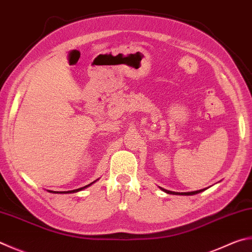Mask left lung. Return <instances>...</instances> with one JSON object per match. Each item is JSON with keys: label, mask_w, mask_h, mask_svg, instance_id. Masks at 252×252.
Masks as SVG:
<instances>
[{"label": "left lung", "mask_w": 252, "mask_h": 252, "mask_svg": "<svg viewBox=\"0 0 252 252\" xmlns=\"http://www.w3.org/2000/svg\"><path fill=\"white\" fill-rule=\"evenodd\" d=\"M162 190L165 191L167 194H175V195H195V194H198L200 191H203L204 189H200V190H196V191H187V193H176V191H171V190H167V189H161Z\"/></svg>", "instance_id": "left-lung-1"}]
</instances>
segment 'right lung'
Segmentation results:
<instances>
[{
  "instance_id": "1",
  "label": "right lung",
  "mask_w": 252,
  "mask_h": 252,
  "mask_svg": "<svg viewBox=\"0 0 252 252\" xmlns=\"http://www.w3.org/2000/svg\"><path fill=\"white\" fill-rule=\"evenodd\" d=\"M91 184H93V183H90L89 185H86L85 187H81V189H74V190H68V191H61V194H70V193H76V191H78V190L84 189H86V187L90 186ZM52 191H53V190H52ZM52 191H50V193H52ZM53 193H58V191H53Z\"/></svg>"
}]
</instances>
